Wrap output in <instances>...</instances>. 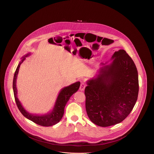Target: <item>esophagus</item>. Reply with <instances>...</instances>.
<instances>
[{"label": "esophagus", "mask_w": 154, "mask_h": 154, "mask_svg": "<svg viewBox=\"0 0 154 154\" xmlns=\"http://www.w3.org/2000/svg\"><path fill=\"white\" fill-rule=\"evenodd\" d=\"M86 83H84V82L82 83H81V85H80V88H79L80 91H84V89H85V87H86Z\"/></svg>", "instance_id": "34e87169"}]
</instances>
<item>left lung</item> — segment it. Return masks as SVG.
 <instances>
[{"instance_id":"1","label":"left lung","mask_w":154,"mask_h":154,"mask_svg":"<svg viewBox=\"0 0 154 154\" xmlns=\"http://www.w3.org/2000/svg\"><path fill=\"white\" fill-rule=\"evenodd\" d=\"M113 62L100 68L97 78L87 82L86 110L90 120L106 127L123 121L137 100L139 77L136 65L124 50L115 51Z\"/></svg>"}]
</instances>
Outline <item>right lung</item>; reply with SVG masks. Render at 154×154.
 I'll use <instances>...</instances> for the list:
<instances>
[{
    "instance_id": "right-lung-1",
    "label": "right lung",
    "mask_w": 154,
    "mask_h": 154,
    "mask_svg": "<svg viewBox=\"0 0 154 154\" xmlns=\"http://www.w3.org/2000/svg\"><path fill=\"white\" fill-rule=\"evenodd\" d=\"M29 54H27L24 57H23L21 61L19 63L18 65L17 69L15 70V72L14 73V79H13V85H12V88H13V91H14V98L15 100L16 104L17 106L18 109L21 113V114L27 119L32 121L34 123L41 125L43 127H50V126H53L57 123H58L61 119L63 117V113H64V108L65 106H66L67 102L69 100L70 97L73 95V94L75 93L78 89H79L80 85V82H77L76 83H74L69 86L65 87L63 88L56 100L54 107L52 110V112L50 113H48L46 115L39 116V115H32L25 110V109L23 107L21 106L20 102L19 101L17 97V88H16V79L17 77V74L18 72L19 68L20 66V65L21 63L25 60L26 57H27Z\"/></svg>"
}]
</instances>
